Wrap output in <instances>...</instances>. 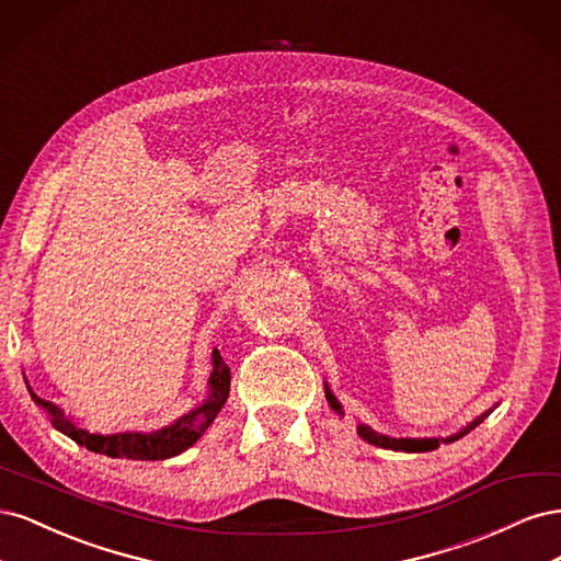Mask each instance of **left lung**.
<instances>
[{
  "label": "left lung",
  "mask_w": 561,
  "mask_h": 561,
  "mask_svg": "<svg viewBox=\"0 0 561 561\" xmlns=\"http://www.w3.org/2000/svg\"><path fill=\"white\" fill-rule=\"evenodd\" d=\"M325 398H328L332 410H334L339 416H344L342 402H339V400L334 398V393L330 390L328 381H325ZM491 412H494V407H491V410H486L484 414H480L478 419H472L470 423H466V426H463L461 431H456V433H451V435H447V437H390V435L371 431V428L367 426V423H358V435L365 439V443L375 445V447H381V449L407 451V454H414V451H433V449H437L443 443H445V445L456 443L458 437H463V435H468L472 428H478L480 423H482Z\"/></svg>",
  "instance_id": "obj_1"
}]
</instances>
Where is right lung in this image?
I'll return each instance as SVG.
<instances>
[{
  "instance_id": "add662e5",
  "label": "right lung",
  "mask_w": 561,
  "mask_h": 561,
  "mask_svg": "<svg viewBox=\"0 0 561 561\" xmlns=\"http://www.w3.org/2000/svg\"><path fill=\"white\" fill-rule=\"evenodd\" d=\"M25 379V375H23ZM25 386L30 390V398L35 400L37 407L48 414L50 426L75 439L77 445L87 447L89 451L105 454L112 458H133V461H163V458H173L182 451L196 445V439L210 428V423L222 410L227 398H229V386H231V371L229 365L222 360L217 348H213V371L208 379V398L203 400L194 410L175 419L171 426H163L159 431L142 433V431H126V433H89L75 423L72 416L62 412V407L56 402L39 398L35 390L30 388L27 379Z\"/></svg>"
}]
</instances>
